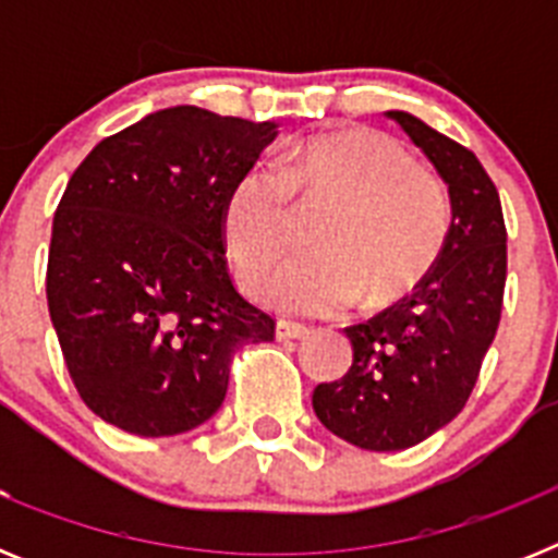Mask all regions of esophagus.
Listing matches in <instances>:
<instances>
[{"mask_svg": "<svg viewBox=\"0 0 558 558\" xmlns=\"http://www.w3.org/2000/svg\"><path fill=\"white\" fill-rule=\"evenodd\" d=\"M310 329L304 324H295V322H279L276 324V338L279 340H302L307 338Z\"/></svg>", "mask_w": 558, "mask_h": 558, "instance_id": "34e87169", "label": "esophagus"}]
</instances>
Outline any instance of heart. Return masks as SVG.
Instances as JSON below:
<instances>
[{"label":"heart","mask_w":558,"mask_h":558,"mask_svg":"<svg viewBox=\"0 0 558 558\" xmlns=\"http://www.w3.org/2000/svg\"><path fill=\"white\" fill-rule=\"evenodd\" d=\"M293 204H329L313 229V254L284 265L268 290L270 304L302 315L402 299L438 259L452 218L445 184L383 133L352 128L304 140L276 170L245 167L223 198L226 254L254 293L288 254Z\"/></svg>","instance_id":"obj_1"}]
</instances>
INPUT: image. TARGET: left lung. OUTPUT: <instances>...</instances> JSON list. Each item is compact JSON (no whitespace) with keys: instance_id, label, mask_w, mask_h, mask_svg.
Wrapping results in <instances>:
<instances>
[{"instance_id":"obj_1","label":"left lung","mask_w":558,"mask_h":558,"mask_svg":"<svg viewBox=\"0 0 558 558\" xmlns=\"http://www.w3.org/2000/svg\"><path fill=\"white\" fill-rule=\"evenodd\" d=\"M450 192V231L416 293L347 327L352 368L313 391L322 425L360 450L425 441L463 411L495 340L506 288L500 195L472 150L408 111H386Z\"/></svg>"}]
</instances>
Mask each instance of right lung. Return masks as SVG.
<instances>
[{"label": "right lung", "mask_w": 558, "mask_h": 558, "mask_svg": "<svg viewBox=\"0 0 558 558\" xmlns=\"http://www.w3.org/2000/svg\"><path fill=\"white\" fill-rule=\"evenodd\" d=\"M276 122L161 108L81 161L52 220L47 304L77 393L102 422L179 436L218 413L274 318L236 293L223 198Z\"/></svg>", "instance_id": "add662e5"}]
</instances>
